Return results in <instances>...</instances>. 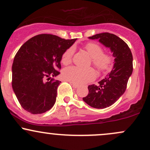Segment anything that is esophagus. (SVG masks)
<instances>
[{"label": "esophagus", "mask_w": 150, "mask_h": 150, "mask_svg": "<svg viewBox=\"0 0 150 150\" xmlns=\"http://www.w3.org/2000/svg\"><path fill=\"white\" fill-rule=\"evenodd\" d=\"M71 83V82H70ZM71 84L72 85V86H73L74 88H79V85H77V84H76V83H71Z\"/></svg>", "instance_id": "esophagus-1"}]
</instances>
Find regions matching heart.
I'll use <instances>...</instances> for the list:
<instances>
[{
	"mask_svg": "<svg viewBox=\"0 0 150 150\" xmlns=\"http://www.w3.org/2000/svg\"><path fill=\"white\" fill-rule=\"evenodd\" d=\"M84 49L91 57L92 64L99 71L106 72L109 70L112 64V56L103 53L102 48L96 43H86ZM74 53V48H69L62 56V62L64 65H68L71 62L72 56ZM63 78L66 81L76 84H83L92 81L96 76L94 70L91 68L80 69L76 67L67 68L63 71Z\"/></svg>",
	"mask_w": 150,
	"mask_h": 150,
	"instance_id": "obj_1",
	"label": "heart"
}]
</instances>
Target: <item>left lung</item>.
Returning <instances> with one entry per match:
<instances>
[{
  "mask_svg": "<svg viewBox=\"0 0 150 150\" xmlns=\"http://www.w3.org/2000/svg\"><path fill=\"white\" fill-rule=\"evenodd\" d=\"M98 39L113 53V69L98 85H89L88 94L83 100L90 107L104 109L114 104L126 90L129 78L132 74L133 57L131 50L120 37L109 33H98L88 37Z\"/></svg>",
  "mask_w": 150,
  "mask_h": 150,
  "instance_id": "obj_1",
  "label": "left lung"
}]
</instances>
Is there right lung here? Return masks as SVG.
Wrapping results in <instances>:
<instances>
[{
    "instance_id": "add662e5",
    "label": "right lung",
    "mask_w": 150,
    "mask_h": 150,
    "mask_svg": "<svg viewBox=\"0 0 150 150\" xmlns=\"http://www.w3.org/2000/svg\"><path fill=\"white\" fill-rule=\"evenodd\" d=\"M76 40L39 34L28 40L18 51L12 66V87L27 112L42 114L54 105L61 81L51 77L60 74L63 54Z\"/></svg>"
}]
</instances>
